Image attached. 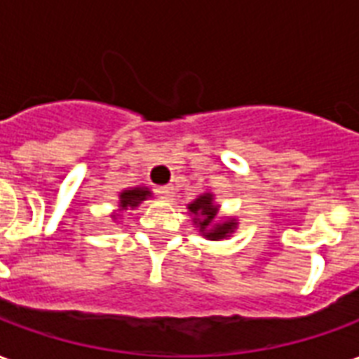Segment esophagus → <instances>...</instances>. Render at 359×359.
Here are the masks:
<instances>
[{
	"label": "esophagus",
	"mask_w": 359,
	"mask_h": 359,
	"mask_svg": "<svg viewBox=\"0 0 359 359\" xmlns=\"http://www.w3.org/2000/svg\"><path fill=\"white\" fill-rule=\"evenodd\" d=\"M156 194L161 200H172V187H158L156 188Z\"/></svg>",
	"instance_id": "obj_1"
}]
</instances>
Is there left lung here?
<instances>
[{
  "label": "left lung",
  "mask_w": 359,
  "mask_h": 359,
  "mask_svg": "<svg viewBox=\"0 0 359 359\" xmlns=\"http://www.w3.org/2000/svg\"><path fill=\"white\" fill-rule=\"evenodd\" d=\"M188 209H190L196 217H203V219H194V222H198L203 236L211 238V240H222V238H226L228 233H232L233 228H236V222H232V220H230V222H215L217 207L213 205L211 194L200 196L194 203L188 205ZM207 227L210 228L209 231L206 230Z\"/></svg>",
  "instance_id": "left-lung-1"
}]
</instances>
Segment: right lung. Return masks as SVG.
<instances>
[{"label":"right lung","mask_w":359,"mask_h":359,"mask_svg":"<svg viewBox=\"0 0 359 359\" xmlns=\"http://www.w3.org/2000/svg\"><path fill=\"white\" fill-rule=\"evenodd\" d=\"M146 196H150V192L146 188H133V190H126V192L119 194V203L121 209L127 207H137L142 200H146Z\"/></svg>","instance_id":"right-lung-1"}]
</instances>
